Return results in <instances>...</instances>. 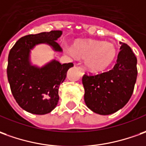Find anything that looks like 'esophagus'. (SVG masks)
Returning <instances> with one entry per match:
<instances>
[{"mask_svg": "<svg viewBox=\"0 0 146 146\" xmlns=\"http://www.w3.org/2000/svg\"><path fill=\"white\" fill-rule=\"evenodd\" d=\"M78 69H79V72H80V75H81V76H83V75L85 74V71H84V69H83L82 67H78Z\"/></svg>", "mask_w": 146, "mask_h": 146, "instance_id": "34e87169", "label": "esophagus"}]
</instances>
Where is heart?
<instances>
[{"label": "heart", "instance_id": "1", "mask_svg": "<svg viewBox=\"0 0 146 146\" xmlns=\"http://www.w3.org/2000/svg\"><path fill=\"white\" fill-rule=\"evenodd\" d=\"M67 53L73 57L85 60V67L90 72L102 73L106 71L116 60L117 50L112 43L97 40H82L74 43Z\"/></svg>", "mask_w": 146, "mask_h": 146}]
</instances>
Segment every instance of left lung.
I'll list each match as a JSON object with an SVG mask.
<instances>
[{
  "label": "left lung",
  "mask_w": 146,
  "mask_h": 146,
  "mask_svg": "<svg viewBox=\"0 0 146 146\" xmlns=\"http://www.w3.org/2000/svg\"><path fill=\"white\" fill-rule=\"evenodd\" d=\"M117 63L112 70L97 75H84V101L93 112L108 115L129 102L136 83L137 58L128 45L120 42Z\"/></svg>",
  "instance_id": "1"
}]
</instances>
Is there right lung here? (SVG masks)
Segmentation results:
<instances>
[{"mask_svg":"<svg viewBox=\"0 0 146 146\" xmlns=\"http://www.w3.org/2000/svg\"><path fill=\"white\" fill-rule=\"evenodd\" d=\"M62 31H51L21 37L10 50L7 75L14 98L23 110L34 114H46L56 108L59 87L64 81L72 63L52 60L43 67L33 65L31 51L36 45H49L55 52H62L56 40Z\"/></svg>","mask_w":146,"mask_h":146,"instance_id":"obj_1","label":"right lung"}]
</instances>
